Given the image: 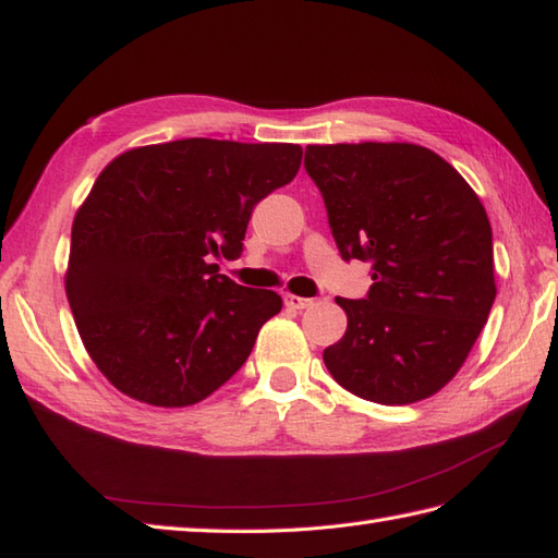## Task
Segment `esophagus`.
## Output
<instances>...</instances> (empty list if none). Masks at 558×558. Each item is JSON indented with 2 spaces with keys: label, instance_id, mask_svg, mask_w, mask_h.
Segmentation results:
<instances>
[{
  "label": "esophagus",
  "instance_id": "34e87169",
  "mask_svg": "<svg viewBox=\"0 0 558 558\" xmlns=\"http://www.w3.org/2000/svg\"><path fill=\"white\" fill-rule=\"evenodd\" d=\"M312 304H314V300L298 298V294H288L286 298V306H290V310H298V312L306 310V306H312Z\"/></svg>",
  "mask_w": 558,
  "mask_h": 558
}]
</instances>
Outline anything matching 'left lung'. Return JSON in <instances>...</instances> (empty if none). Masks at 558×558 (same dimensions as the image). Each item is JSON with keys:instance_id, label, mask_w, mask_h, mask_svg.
<instances>
[{"instance_id": "obj_1", "label": "left lung", "mask_w": 558, "mask_h": 558, "mask_svg": "<svg viewBox=\"0 0 558 558\" xmlns=\"http://www.w3.org/2000/svg\"><path fill=\"white\" fill-rule=\"evenodd\" d=\"M304 168L340 256L369 260L366 300L336 302L348 330L324 350L330 376L364 400L438 393L475 345L496 298L492 225L480 196L414 144L306 146Z\"/></svg>"}]
</instances>
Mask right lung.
Masks as SVG:
<instances>
[{"label": "right lung", "mask_w": 558, "mask_h": 558, "mask_svg": "<svg viewBox=\"0 0 558 558\" xmlns=\"http://www.w3.org/2000/svg\"><path fill=\"white\" fill-rule=\"evenodd\" d=\"M302 148L182 138L117 156L71 225L66 298L90 360L156 408L208 398L282 310L213 258H236L260 198L294 180Z\"/></svg>", "instance_id": "right-lung-1"}]
</instances>
